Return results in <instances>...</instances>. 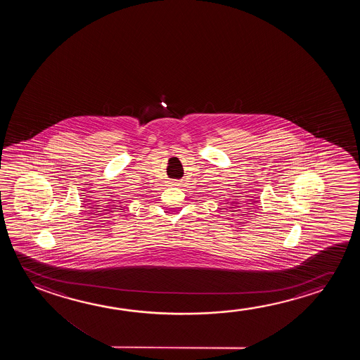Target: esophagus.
<instances>
[{"instance_id":"1","label":"esophagus","mask_w":360,"mask_h":360,"mask_svg":"<svg viewBox=\"0 0 360 360\" xmlns=\"http://www.w3.org/2000/svg\"><path fill=\"white\" fill-rule=\"evenodd\" d=\"M182 183H181V181H172L171 182V186H174V187H179Z\"/></svg>"}]
</instances>
